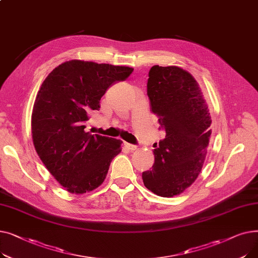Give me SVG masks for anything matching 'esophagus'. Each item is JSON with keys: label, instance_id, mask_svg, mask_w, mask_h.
<instances>
[{"label": "esophagus", "instance_id": "34e87169", "mask_svg": "<svg viewBox=\"0 0 258 258\" xmlns=\"http://www.w3.org/2000/svg\"><path fill=\"white\" fill-rule=\"evenodd\" d=\"M124 146H125V148H127V150H128V151H131V152L136 151L137 148H138V146H136V145H133V144L127 143V142H124Z\"/></svg>", "mask_w": 258, "mask_h": 258}]
</instances>
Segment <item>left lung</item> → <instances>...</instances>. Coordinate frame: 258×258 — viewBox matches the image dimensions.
<instances>
[{
	"instance_id": "1",
	"label": "left lung",
	"mask_w": 258,
	"mask_h": 258,
	"mask_svg": "<svg viewBox=\"0 0 258 258\" xmlns=\"http://www.w3.org/2000/svg\"><path fill=\"white\" fill-rule=\"evenodd\" d=\"M151 111L165 130L155 143V163L142 173L145 187L157 196H179L200 174L211 136L208 104L195 77L177 66H154L148 73Z\"/></svg>"
}]
</instances>
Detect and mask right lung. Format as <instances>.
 Wrapping results in <instances>:
<instances>
[{
  "label": "right lung",
  "mask_w": 258,
  "mask_h": 258,
  "mask_svg": "<svg viewBox=\"0 0 258 258\" xmlns=\"http://www.w3.org/2000/svg\"><path fill=\"white\" fill-rule=\"evenodd\" d=\"M133 68L72 59L56 67L36 95L31 116L35 151L49 172L71 194L99 187L121 140L86 132V122L106 90Z\"/></svg>",
  "instance_id": "1"
}]
</instances>
